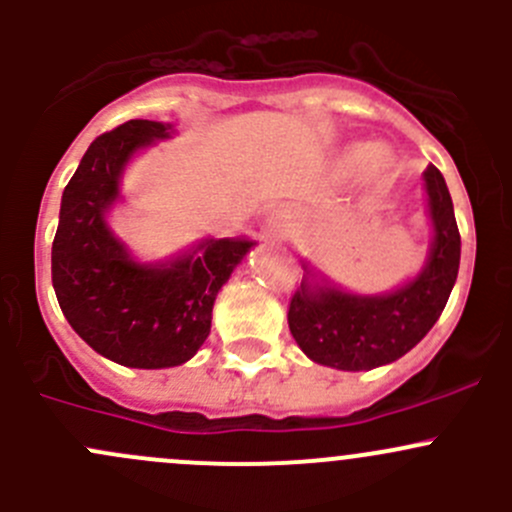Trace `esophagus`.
Listing matches in <instances>:
<instances>
[{
  "mask_svg": "<svg viewBox=\"0 0 512 512\" xmlns=\"http://www.w3.org/2000/svg\"><path fill=\"white\" fill-rule=\"evenodd\" d=\"M267 230H270V235L277 237V240H287V237H292L294 225H292V215H289V210L287 208L275 210V213L270 215V220H267Z\"/></svg>",
  "mask_w": 512,
  "mask_h": 512,
  "instance_id": "1",
  "label": "esophagus"
}]
</instances>
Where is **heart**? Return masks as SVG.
I'll return each mask as SVG.
<instances>
[{
	"instance_id": "heart-1",
	"label": "heart",
	"mask_w": 512,
	"mask_h": 512,
	"mask_svg": "<svg viewBox=\"0 0 512 512\" xmlns=\"http://www.w3.org/2000/svg\"><path fill=\"white\" fill-rule=\"evenodd\" d=\"M344 163H347L349 168H361V165H369L371 178H384V175L391 170V156H386V153H376L374 148L364 146V143H361V146L349 148Z\"/></svg>"
}]
</instances>
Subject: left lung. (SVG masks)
Segmentation results:
<instances>
[{"instance_id": "8db88e82", "label": "left lung", "mask_w": 512, "mask_h": 512, "mask_svg": "<svg viewBox=\"0 0 512 512\" xmlns=\"http://www.w3.org/2000/svg\"><path fill=\"white\" fill-rule=\"evenodd\" d=\"M433 240L426 265L406 285L386 294H354L314 282L312 270L289 299V332L304 354L322 366L369 371L416 347L441 317L461 265L453 200L441 170H423Z\"/></svg>"}]
</instances>
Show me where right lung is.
Listing matches in <instances>:
<instances>
[{"label": "right lung", "mask_w": 512, "mask_h": 512, "mask_svg": "<svg viewBox=\"0 0 512 512\" xmlns=\"http://www.w3.org/2000/svg\"><path fill=\"white\" fill-rule=\"evenodd\" d=\"M175 133L133 121L98 136L61 195L51 245V282L66 322L94 352L131 369L185 364L210 334L220 287L255 242L200 240L190 252L148 265L133 260L106 223L131 158Z\"/></svg>", "instance_id": "right-lung-1"}]
</instances>
